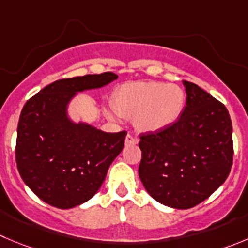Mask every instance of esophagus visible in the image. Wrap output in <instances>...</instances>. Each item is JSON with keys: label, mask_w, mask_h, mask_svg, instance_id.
<instances>
[{"label": "esophagus", "mask_w": 248, "mask_h": 248, "mask_svg": "<svg viewBox=\"0 0 248 248\" xmlns=\"http://www.w3.org/2000/svg\"><path fill=\"white\" fill-rule=\"evenodd\" d=\"M138 138L137 137H133V136L132 135H127L126 136V140H124V142H126V144H137L138 143Z\"/></svg>", "instance_id": "34e87169"}]
</instances>
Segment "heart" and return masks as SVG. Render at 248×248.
Masks as SVG:
<instances>
[{"instance_id": "obj_1", "label": "heart", "mask_w": 248, "mask_h": 248, "mask_svg": "<svg viewBox=\"0 0 248 248\" xmlns=\"http://www.w3.org/2000/svg\"><path fill=\"white\" fill-rule=\"evenodd\" d=\"M185 104V93L175 84L135 83L120 88L113 96V116H136L138 128L160 131L176 121Z\"/></svg>"}]
</instances>
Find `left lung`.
<instances>
[{
  "label": "left lung",
  "instance_id": "1",
  "mask_svg": "<svg viewBox=\"0 0 248 248\" xmlns=\"http://www.w3.org/2000/svg\"><path fill=\"white\" fill-rule=\"evenodd\" d=\"M186 106L176 122L143 133L140 181L164 205L188 209L214 193L232 166V124L224 104L184 80Z\"/></svg>",
  "mask_w": 248,
  "mask_h": 248
}]
</instances>
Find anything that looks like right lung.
Instances as JSON below:
<instances>
[{
  "mask_svg": "<svg viewBox=\"0 0 248 248\" xmlns=\"http://www.w3.org/2000/svg\"><path fill=\"white\" fill-rule=\"evenodd\" d=\"M117 79L105 72L60 79L25 103L17 129L16 161L20 177L47 204L69 209L99 191L108 166L122 152L127 132L108 133L72 121L67 108L78 92Z\"/></svg>",
  "mask_w": 248,
  "mask_h": 248,
  "instance_id": "1",
  "label": "right lung"
}]
</instances>
